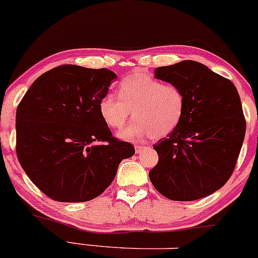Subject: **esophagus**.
Wrapping results in <instances>:
<instances>
[{
    "label": "esophagus",
    "instance_id": "1",
    "mask_svg": "<svg viewBox=\"0 0 258 258\" xmlns=\"http://www.w3.org/2000/svg\"><path fill=\"white\" fill-rule=\"evenodd\" d=\"M135 149H136V153L141 154L144 149H147V147H144V145H136Z\"/></svg>",
    "mask_w": 258,
    "mask_h": 258
}]
</instances>
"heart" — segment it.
I'll list each match as a JSON object with an SVG mask.
<instances>
[{
	"label": "heart",
	"mask_w": 258,
	"mask_h": 258,
	"mask_svg": "<svg viewBox=\"0 0 258 258\" xmlns=\"http://www.w3.org/2000/svg\"><path fill=\"white\" fill-rule=\"evenodd\" d=\"M119 97L105 95L99 101V114L113 130L122 128L130 113L135 120L119 133L123 141L151 136L162 138L174 131L185 110V96L173 84H162L149 74L136 72L119 84Z\"/></svg>",
	"instance_id": "heart-1"
}]
</instances>
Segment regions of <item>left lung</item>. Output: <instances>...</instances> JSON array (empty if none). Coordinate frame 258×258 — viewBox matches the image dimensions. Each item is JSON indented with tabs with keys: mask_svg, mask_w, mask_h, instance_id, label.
<instances>
[{
	"mask_svg": "<svg viewBox=\"0 0 258 258\" xmlns=\"http://www.w3.org/2000/svg\"><path fill=\"white\" fill-rule=\"evenodd\" d=\"M155 78L181 89L179 125L154 145L159 162L149 172L157 191L172 201H195L221 188L233 172L246 123L231 80L197 61L155 70Z\"/></svg>",
	"mask_w": 258,
	"mask_h": 258,
	"instance_id": "left-lung-1",
	"label": "left lung"
}]
</instances>
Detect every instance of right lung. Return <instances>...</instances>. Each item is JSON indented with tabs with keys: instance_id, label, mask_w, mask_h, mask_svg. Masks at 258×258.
<instances>
[{
	"instance_id": "1",
	"label": "right lung",
	"mask_w": 258,
	"mask_h": 258,
	"mask_svg": "<svg viewBox=\"0 0 258 258\" xmlns=\"http://www.w3.org/2000/svg\"><path fill=\"white\" fill-rule=\"evenodd\" d=\"M116 74L63 64L38 77L17 109V155L31 181L58 202L94 200L111 184L123 159L135 155L111 137L99 101Z\"/></svg>"
}]
</instances>
